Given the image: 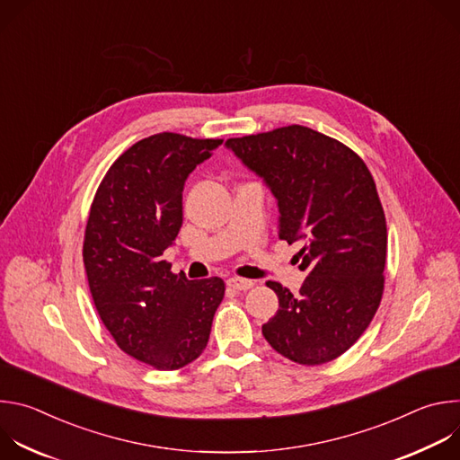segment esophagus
<instances>
[{
  "label": "esophagus",
  "mask_w": 460,
  "mask_h": 460,
  "mask_svg": "<svg viewBox=\"0 0 460 460\" xmlns=\"http://www.w3.org/2000/svg\"><path fill=\"white\" fill-rule=\"evenodd\" d=\"M227 286L233 288V289H236V291H247V289H251V288L254 286V282H252V280H247V279L233 277V279L227 280Z\"/></svg>",
  "instance_id": "34e87169"
}]
</instances>
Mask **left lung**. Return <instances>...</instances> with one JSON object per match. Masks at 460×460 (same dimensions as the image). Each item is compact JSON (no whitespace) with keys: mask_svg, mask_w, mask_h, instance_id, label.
<instances>
[{"mask_svg":"<svg viewBox=\"0 0 460 460\" xmlns=\"http://www.w3.org/2000/svg\"><path fill=\"white\" fill-rule=\"evenodd\" d=\"M242 164L270 187L279 236L300 242L298 295L268 282L279 311L261 333L286 358L316 366L346 353L366 332L384 291L387 229L375 180L344 144L304 125L229 138Z\"/></svg>","mask_w":460,"mask_h":460,"instance_id":"obj_1","label":"left lung"}]
</instances>
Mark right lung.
I'll use <instances>...</instances> for the list:
<instances>
[{"instance_id": "add662e5", "label": "right lung", "mask_w": 460, "mask_h": 460, "mask_svg": "<svg viewBox=\"0 0 460 460\" xmlns=\"http://www.w3.org/2000/svg\"><path fill=\"white\" fill-rule=\"evenodd\" d=\"M222 140L160 133L107 171L91 206L84 264L96 311L127 355L172 371L199 358L226 291L222 279L187 280L162 260L181 227V192Z\"/></svg>"}]
</instances>
